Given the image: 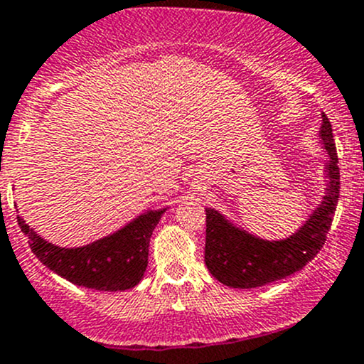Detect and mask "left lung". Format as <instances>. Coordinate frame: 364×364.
I'll use <instances>...</instances> for the list:
<instances>
[{
	"label": "left lung",
	"mask_w": 364,
	"mask_h": 364,
	"mask_svg": "<svg viewBox=\"0 0 364 364\" xmlns=\"http://www.w3.org/2000/svg\"><path fill=\"white\" fill-rule=\"evenodd\" d=\"M326 162V195L307 223L282 240H265L240 230L223 214L205 209V265L225 286L251 289L284 279L304 269L324 246L338 204L340 169L333 131L326 114L319 131Z\"/></svg>",
	"instance_id": "left-lung-1"
}]
</instances>
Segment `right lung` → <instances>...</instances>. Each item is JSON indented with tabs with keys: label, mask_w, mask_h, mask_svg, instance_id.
<instances>
[{
	"label": "right lung",
	"mask_w": 364,
	"mask_h": 364,
	"mask_svg": "<svg viewBox=\"0 0 364 364\" xmlns=\"http://www.w3.org/2000/svg\"><path fill=\"white\" fill-rule=\"evenodd\" d=\"M166 209L148 211L112 235L82 247H59L41 239L17 216L31 251L45 267L76 286L97 291H124L143 279L151 233Z\"/></svg>",
	"instance_id": "1"
}]
</instances>
